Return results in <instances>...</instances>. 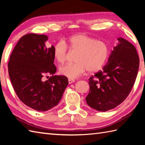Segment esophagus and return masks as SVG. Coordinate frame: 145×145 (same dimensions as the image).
Returning <instances> with one entry per match:
<instances>
[{"label":"esophagus","instance_id":"obj_1","mask_svg":"<svg viewBox=\"0 0 145 145\" xmlns=\"http://www.w3.org/2000/svg\"><path fill=\"white\" fill-rule=\"evenodd\" d=\"M73 82H75V80L70 79V78L69 79V84H72V83H73Z\"/></svg>","mask_w":145,"mask_h":145}]
</instances>
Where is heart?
I'll list each match as a JSON object with an SVG mask.
<instances>
[{
	"label": "heart",
	"mask_w": 145,
	"mask_h": 145,
	"mask_svg": "<svg viewBox=\"0 0 145 145\" xmlns=\"http://www.w3.org/2000/svg\"><path fill=\"white\" fill-rule=\"evenodd\" d=\"M69 50L78 52L74 64L67 63L61 66V75L72 79L78 78L87 70L95 72L100 70L108 58L110 49L105 42L99 40L85 34H78L55 44L53 54L59 63L65 62Z\"/></svg>",
	"instance_id": "1"
}]
</instances>
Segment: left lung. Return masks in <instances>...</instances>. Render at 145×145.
Returning <instances> with one entry per match:
<instances>
[{
  "label": "left lung",
  "instance_id": "obj_1",
  "mask_svg": "<svg viewBox=\"0 0 145 145\" xmlns=\"http://www.w3.org/2000/svg\"><path fill=\"white\" fill-rule=\"evenodd\" d=\"M113 48L108 63L89 78L90 92L86 101L92 108L106 112L121 104L136 80L140 58L136 48L124 39Z\"/></svg>",
  "mask_w": 145,
  "mask_h": 145
}]
</instances>
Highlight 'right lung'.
<instances>
[{
  "label": "right lung",
  "mask_w": 145,
  "mask_h": 145,
  "mask_svg": "<svg viewBox=\"0 0 145 145\" xmlns=\"http://www.w3.org/2000/svg\"><path fill=\"white\" fill-rule=\"evenodd\" d=\"M47 36L34 33L22 37L9 58L8 71L15 93L31 108L45 112L56 106L69 84L67 76L54 75V46L45 47ZM51 76L44 81L48 75Z\"/></svg>",
  "instance_id": "obj_1"
}]
</instances>
